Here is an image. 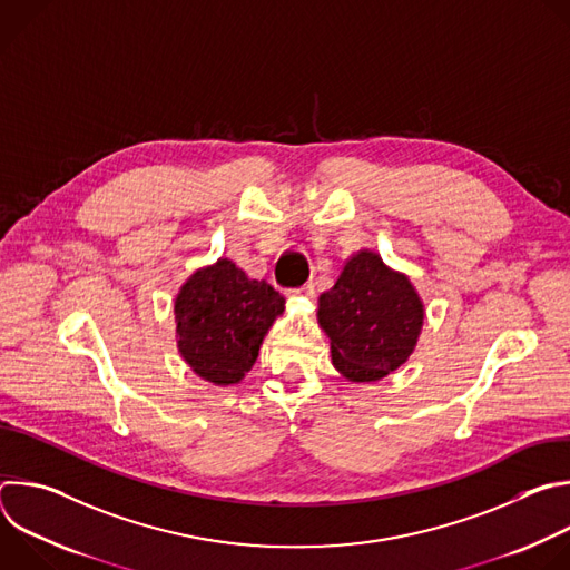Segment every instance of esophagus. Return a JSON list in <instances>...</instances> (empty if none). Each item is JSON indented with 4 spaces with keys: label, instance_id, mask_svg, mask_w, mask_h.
<instances>
[{
    "label": "esophagus",
    "instance_id": "obj_1",
    "mask_svg": "<svg viewBox=\"0 0 570 570\" xmlns=\"http://www.w3.org/2000/svg\"><path fill=\"white\" fill-rule=\"evenodd\" d=\"M291 293H293V295H306V297H313V293H315V284H313V282H306V284H302L299 288H293Z\"/></svg>",
    "mask_w": 570,
    "mask_h": 570
}]
</instances>
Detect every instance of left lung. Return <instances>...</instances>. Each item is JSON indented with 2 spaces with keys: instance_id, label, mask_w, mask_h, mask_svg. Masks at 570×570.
I'll list each match as a JSON object with an SVG mask.
<instances>
[{
  "instance_id": "obj_1",
  "label": "left lung",
  "mask_w": 570,
  "mask_h": 570,
  "mask_svg": "<svg viewBox=\"0 0 570 570\" xmlns=\"http://www.w3.org/2000/svg\"><path fill=\"white\" fill-rule=\"evenodd\" d=\"M320 327L332 338V358L350 381H376L409 361L424 306L405 275L379 255L358 253L334 288L320 295Z\"/></svg>"
}]
</instances>
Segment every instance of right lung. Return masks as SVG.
<instances>
[{
	"mask_svg": "<svg viewBox=\"0 0 570 570\" xmlns=\"http://www.w3.org/2000/svg\"><path fill=\"white\" fill-rule=\"evenodd\" d=\"M282 311L279 291L218 259L194 273L176 297L180 354L198 376L216 385L238 383Z\"/></svg>",
	"mask_w": 570,
	"mask_h": 570,
	"instance_id": "add662e5",
	"label": "right lung"
}]
</instances>
